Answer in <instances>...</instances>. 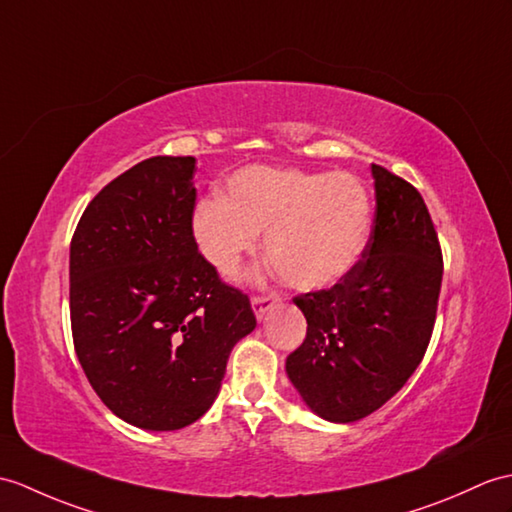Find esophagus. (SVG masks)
I'll list each match as a JSON object with an SVG mask.
<instances>
[{
    "mask_svg": "<svg viewBox=\"0 0 512 512\" xmlns=\"http://www.w3.org/2000/svg\"><path fill=\"white\" fill-rule=\"evenodd\" d=\"M279 301H281L279 294H257V296H253L251 305H253V312H255L257 320L264 318Z\"/></svg>",
    "mask_w": 512,
    "mask_h": 512,
    "instance_id": "1",
    "label": "esophagus"
}]
</instances>
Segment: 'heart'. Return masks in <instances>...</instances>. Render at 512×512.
I'll return each mask as SVG.
<instances>
[{
	"instance_id": "1",
	"label": "heart",
	"mask_w": 512,
	"mask_h": 512,
	"mask_svg": "<svg viewBox=\"0 0 512 512\" xmlns=\"http://www.w3.org/2000/svg\"><path fill=\"white\" fill-rule=\"evenodd\" d=\"M373 227V200L353 174L253 165L231 176L224 198L194 209L200 255L233 275L266 233V257L294 290H323L358 266Z\"/></svg>"
}]
</instances>
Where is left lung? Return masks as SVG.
<instances>
[{
  "label": "left lung",
  "mask_w": 512,
  "mask_h": 512,
  "mask_svg": "<svg viewBox=\"0 0 512 512\" xmlns=\"http://www.w3.org/2000/svg\"><path fill=\"white\" fill-rule=\"evenodd\" d=\"M375 218L366 251L327 290L294 296L307 336L285 360L318 417L360 421L395 397L432 338L443 253L423 196L373 163Z\"/></svg>",
  "instance_id": "1"
}]
</instances>
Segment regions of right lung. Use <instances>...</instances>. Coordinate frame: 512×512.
<instances>
[{"instance_id": "obj_1", "label": "right lung", "mask_w": 512, "mask_h": 512, "mask_svg": "<svg viewBox=\"0 0 512 512\" xmlns=\"http://www.w3.org/2000/svg\"><path fill=\"white\" fill-rule=\"evenodd\" d=\"M194 157H152L95 196L71 237L76 355L104 406L144 430L198 421L255 329L248 296L198 253Z\"/></svg>"}]
</instances>
